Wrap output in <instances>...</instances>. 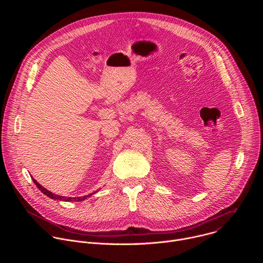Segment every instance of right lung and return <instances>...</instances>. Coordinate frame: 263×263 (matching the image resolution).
I'll list each match as a JSON object with an SVG mask.
<instances>
[{
  "label": "right lung",
  "mask_w": 263,
  "mask_h": 263,
  "mask_svg": "<svg viewBox=\"0 0 263 263\" xmlns=\"http://www.w3.org/2000/svg\"><path fill=\"white\" fill-rule=\"evenodd\" d=\"M33 181H34V182H35V183H36V185H37V186H39V189H41V190H42V192H45V193H44V194H47V195H48V196H50V197H51V198H52V199H54V198H55V199H58V197H57V196H56V195H55V196H53V195H52V194H51V193H49V192H48V191H47V192H46V190H45V189H43V187H42V186H41V185H40V184H39V183H37V182H36V180H34V179H33ZM59 199H61V198H60V197H59Z\"/></svg>",
  "instance_id": "1"
}]
</instances>
